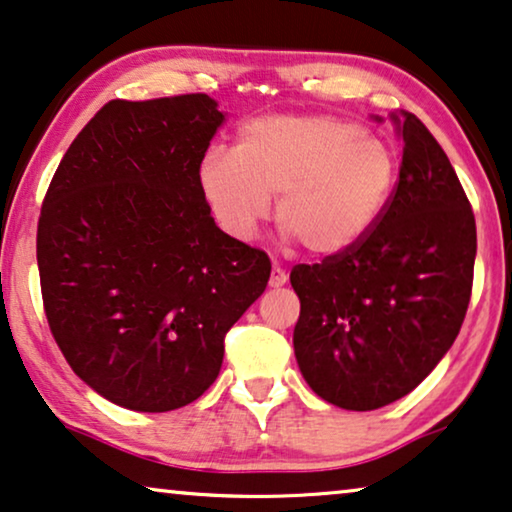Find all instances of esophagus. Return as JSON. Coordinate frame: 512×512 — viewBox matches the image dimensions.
Wrapping results in <instances>:
<instances>
[{"instance_id":"esophagus-1","label":"esophagus","mask_w":512,"mask_h":512,"mask_svg":"<svg viewBox=\"0 0 512 512\" xmlns=\"http://www.w3.org/2000/svg\"><path fill=\"white\" fill-rule=\"evenodd\" d=\"M286 279H289L286 270H282L279 265H275V268H272V275H270V286H275V289H277V286H284Z\"/></svg>"}]
</instances>
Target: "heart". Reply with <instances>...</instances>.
I'll use <instances>...</instances> for the list:
<instances>
[{
  "instance_id": "b5f03b06",
  "label": "heart",
  "mask_w": 512,
  "mask_h": 512,
  "mask_svg": "<svg viewBox=\"0 0 512 512\" xmlns=\"http://www.w3.org/2000/svg\"><path fill=\"white\" fill-rule=\"evenodd\" d=\"M396 153L361 125L277 114L244 123L233 153L209 151L200 186L228 235L249 240L275 198V221L314 256L363 240L389 205Z\"/></svg>"
}]
</instances>
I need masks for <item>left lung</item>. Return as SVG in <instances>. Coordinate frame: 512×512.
<instances>
[{"instance_id":"8db88e82","label":"left lung","mask_w":512,"mask_h":512,"mask_svg":"<svg viewBox=\"0 0 512 512\" xmlns=\"http://www.w3.org/2000/svg\"><path fill=\"white\" fill-rule=\"evenodd\" d=\"M394 121L403 160L380 221L342 254L291 270L300 373L345 410L410 394L452 347L473 289L478 237L457 172L415 114Z\"/></svg>"}]
</instances>
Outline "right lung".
<instances>
[{"label": "right lung", "instance_id": "right-lung-1", "mask_svg": "<svg viewBox=\"0 0 512 512\" xmlns=\"http://www.w3.org/2000/svg\"><path fill=\"white\" fill-rule=\"evenodd\" d=\"M223 123L205 93L111 100L55 170L37 263L51 333L76 375L139 412L193 403L270 258L223 233L200 165Z\"/></svg>", "mask_w": 512, "mask_h": 512}]
</instances>
